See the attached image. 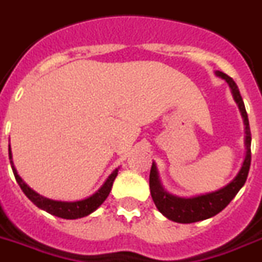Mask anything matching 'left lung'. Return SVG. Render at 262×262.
I'll return each instance as SVG.
<instances>
[{
	"mask_svg": "<svg viewBox=\"0 0 262 262\" xmlns=\"http://www.w3.org/2000/svg\"><path fill=\"white\" fill-rule=\"evenodd\" d=\"M215 75L222 78L227 82L230 87L231 94L234 98L235 103L238 105V109L241 112V116L244 118V125H245V146H246V155L242 163L241 169L238 171L237 176L227 183L226 186L220 188V190L212 191V192L201 193L196 196L190 198H182L172 195L164 190V187L161 184L160 178H159V172L155 163H152L149 175V188L152 199L156 205L157 210L167 216L168 220L173 221L178 223H192L199 222V221H205L207 218L216 215L221 212L223 208L226 207L233 198L241 190L242 186L245 184L246 178H248L249 168H250V160H252V155H250V144H252V135H250V127H249L248 114H246L245 105L242 101V97L239 94L238 86L235 82L231 79L230 76L223 74L222 71H215Z\"/></svg>",
	"mask_w": 262,
	"mask_h": 262,
	"instance_id": "left-lung-1",
	"label": "left lung"
}]
</instances>
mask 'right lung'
Here are the masks:
<instances>
[{"label": "right lung", "instance_id": "obj_1", "mask_svg": "<svg viewBox=\"0 0 262 262\" xmlns=\"http://www.w3.org/2000/svg\"><path fill=\"white\" fill-rule=\"evenodd\" d=\"M9 159H10V165L13 169L14 178H16L18 186L21 187L23 192L28 196V199L36 205L39 208L44 210V211L50 212L52 215L63 218V220H78V218H83V216L90 215L91 212H94L99 206L106 201V198L109 196L110 191H112L113 183L116 180L117 175H118V169L120 167L116 168L114 171L107 176V179L105 183L102 184L98 191H95L93 195L89 198H84L82 201H75V202H61V201H54V199H48V198L42 196L36 191H33L31 187L28 186L24 180L21 179L20 175L17 173V169L13 164V156H12V150H10L9 145Z\"/></svg>", "mask_w": 262, "mask_h": 262}]
</instances>
